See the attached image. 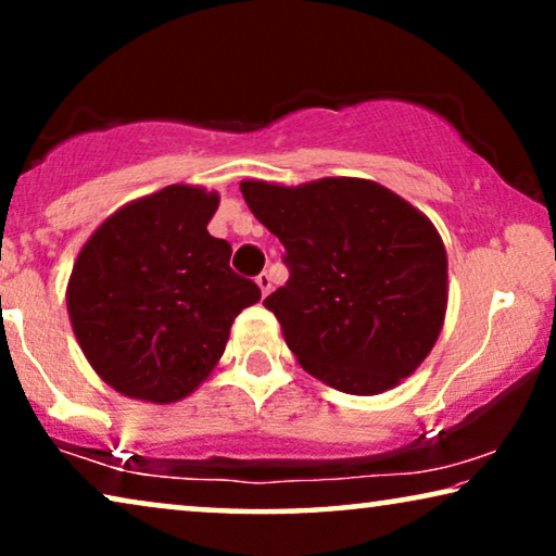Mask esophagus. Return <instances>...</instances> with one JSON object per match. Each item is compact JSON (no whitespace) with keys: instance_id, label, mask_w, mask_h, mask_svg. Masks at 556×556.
<instances>
[{"instance_id":"esophagus-1","label":"esophagus","mask_w":556,"mask_h":556,"mask_svg":"<svg viewBox=\"0 0 556 556\" xmlns=\"http://www.w3.org/2000/svg\"><path fill=\"white\" fill-rule=\"evenodd\" d=\"M255 283H257V288H261V293H263V295H268V293L273 291V278H270V273H268V270H263L261 276L255 278Z\"/></svg>"}]
</instances>
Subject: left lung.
I'll return each instance as SVG.
<instances>
[{"instance_id":"8db88e82","label":"left lung","mask_w":556,"mask_h":556,"mask_svg":"<svg viewBox=\"0 0 556 556\" xmlns=\"http://www.w3.org/2000/svg\"><path fill=\"white\" fill-rule=\"evenodd\" d=\"M240 192L286 248L291 278L263 303L311 377L369 397L428 359L447 311V253L428 215L356 177L242 179Z\"/></svg>"}]
</instances>
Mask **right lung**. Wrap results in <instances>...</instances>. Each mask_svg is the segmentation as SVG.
I'll return each instance as SVG.
<instances>
[{
    "instance_id": "right-lung-1",
    "label": "right lung",
    "mask_w": 556,
    "mask_h": 556,
    "mask_svg": "<svg viewBox=\"0 0 556 556\" xmlns=\"http://www.w3.org/2000/svg\"><path fill=\"white\" fill-rule=\"evenodd\" d=\"M219 194L169 185L96 227L67 280V316L90 367L124 397L172 405L217 367L261 288L230 268L207 232Z\"/></svg>"
}]
</instances>
